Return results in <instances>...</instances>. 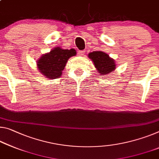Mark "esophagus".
<instances>
[{"instance_id": "obj_1", "label": "esophagus", "mask_w": 159, "mask_h": 159, "mask_svg": "<svg viewBox=\"0 0 159 159\" xmlns=\"http://www.w3.org/2000/svg\"><path fill=\"white\" fill-rule=\"evenodd\" d=\"M85 54V51H78V54L79 56H84Z\"/></svg>"}]
</instances>
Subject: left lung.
<instances>
[{
  "label": "left lung",
  "instance_id": "left-lung-1",
  "mask_svg": "<svg viewBox=\"0 0 159 159\" xmlns=\"http://www.w3.org/2000/svg\"><path fill=\"white\" fill-rule=\"evenodd\" d=\"M88 57L91 59L95 69L100 75L109 74L116 69L115 60L104 52L97 51L90 52Z\"/></svg>",
  "mask_w": 159,
  "mask_h": 159
}]
</instances>
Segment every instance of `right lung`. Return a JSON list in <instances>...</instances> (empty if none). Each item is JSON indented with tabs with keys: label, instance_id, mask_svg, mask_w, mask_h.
<instances>
[{
	"label": "right lung",
	"instance_id": "add662e5",
	"mask_svg": "<svg viewBox=\"0 0 159 159\" xmlns=\"http://www.w3.org/2000/svg\"><path fill=\"white\" fill-rule=\"evenodd\" d=\"M75 55L76 51L74 49H64L59 47H55L49 52L42 54L37 60V69L47 79H57L62 75L63 70L69 58Z\"/></svg>",
	"mask_w": 159,
	"mask_h": 159
}]
</instances>
